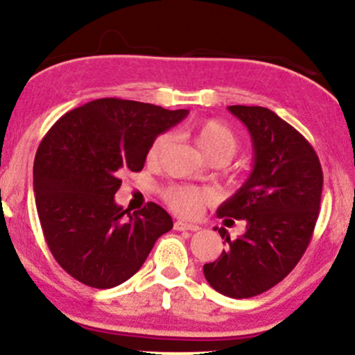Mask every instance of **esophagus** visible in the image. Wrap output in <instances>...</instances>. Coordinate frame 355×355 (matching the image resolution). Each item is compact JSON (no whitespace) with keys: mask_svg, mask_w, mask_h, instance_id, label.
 <instances>
[{"mask_svg":"<svg viewBox=\"0 0 355 355\" xmlns=\"http://www.w3.org/2000/svg\"><path fill=\"white\" fill-rule=\"evenodd\" d=\"M174 229H176V231H191V232H196V231H199V227L198 224H193V223H187V220H176V223H174Z\"/></svg>","mask_w":355,"mask_h":355,"instance_id":"obj_1","label":"esophagus"}]
</instances>
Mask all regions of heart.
<instances>
[{"label": "heart", "instance_id": "heart-1", "mask_svg": "<svg viewBox=\"0 0 355 355\" xmlns=\"http://www.w3.org/2000/svg\"><path fill=\"white\" fill-rule=\"evenodd\" d=\"M194 143L214 164H224L239 149V141L231 128L218 119H204L193 129ZM173 141L171 132H162L153 141L148 151V162L156 164L161 154L168 149ZM166 202L181 214H196L204 204L212 201V193L207 189L187 186H171L164 191Z\"/></svg>", "mask_w": 355, "mask_h": 355}]
</instances>
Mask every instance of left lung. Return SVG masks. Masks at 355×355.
<instances>
[{
	"instance_id": "8db88e82",
	"label": "left lung",
	"mask_w": 355,
	"mask_h": 355,
	"mask_svg": "<svg viewBox=\"0 0 355 355\" xmlns=\"http://www.w3.org/2000/svg\"><path fill=\"white\" fill-rule=\"evenodd\" d=\"M227 110L251 132L254 168L220 204L218 218L224 224L245 220V232L231 239L216 227L227 248L204 264V276L218 293L245 299L269 291L301 261L319 216L324 178L309 141L276 112L239 104Z\"/></svg>"
}]
</instances>
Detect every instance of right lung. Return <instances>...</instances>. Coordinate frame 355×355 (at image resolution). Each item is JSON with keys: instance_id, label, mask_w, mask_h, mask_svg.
<instances>
[{"instance_id": "right-lung-1", "label": "right lung", "mask_w": 355, "mask_h": 355, "mask_svg": "<svg viewBox=\"0 0 355 355\" xmlns=\"http://www.w3.org/2000/svg\"><path fill=\"white\" fill-rule=\"evenodd\" d=\"M187 112L103 98L66 112L46 132L33 169L36 209L53 257L76 281L96 289L123 284L173 229L156 202L131 214L114 194L121 174L139 173L157 135Z\"/></svg>"}]
</instances>
